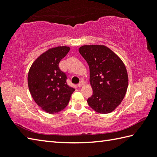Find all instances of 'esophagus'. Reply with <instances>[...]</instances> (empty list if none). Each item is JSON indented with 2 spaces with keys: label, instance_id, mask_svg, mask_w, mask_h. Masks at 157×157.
Listing matches in <instances>:
<instances>
[{
  "label": "esophagus",
  "instance_id": "1",
  "mask_svg": "<svg viewBox=\"0 0 157 157\" xmlns=\"http://www.w3.org/2000/svg\"><path fill=\"white\" fill-rule=\"evenodd\" d=\"M85 84V82H83V81H81L79 83V84H78V87H82L83 85Z\"/></svg>",
  "mask_w": 157,
  "mask_h": 157
}]
</instances>
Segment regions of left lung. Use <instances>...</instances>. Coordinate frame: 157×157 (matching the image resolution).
Returning <instances> with one entry per match:
<instances>
[{
	"instance_id": "1",
	"label": "left lung",
	"mask_w": 157,
	"mask_h": 157,
	"mask_svg": "<svg viewBox=\"0 0 157 157\" xmlns=\"http://www.w3.org/2000/svg\"><path fill=\"white\" fill-rule=\"evenodd\" d=\"M79 52L90 67L93 95L87 99V104L100 114L112 112L121 103L128 87L124 64L104 45H83Z\"/></svg>"
}]
</instances>
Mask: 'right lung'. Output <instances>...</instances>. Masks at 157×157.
I'll use <instances>...</instances> for the list:
<instances>
[{
    "label": "right lung",
    "mask_w": 157,
    "mask_h": 157,
    "mask_svg": "<svg viewBox=\"0 0 157 157\" xmlns=\"http://www.w3.org/2000/svg\"><path fill=\"white\" fill-rule=\"evenodd\" d=\"M69 47H57L41 55L32 64L28 74L31 96L39 106L49 114H56L67 106L75 91L67 83L65 73L59 67Z\"/></svg>",
    "instance_id": "right-lung-1"
}]
</instances>
